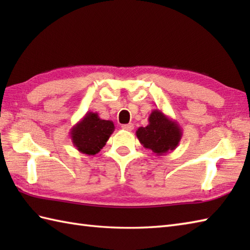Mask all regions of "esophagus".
<instances>
[{"label": "esophagus", "mask_w": 250, "mask_h": 250, "mask_svg": "<svg viewBox=\"0 0 250 250\" xmlns=\"http://www.w3.org/2000/svg\"><path fill=\"white\" fill-rule=\"evenodd\" d=\"M121 128L125 130V131H132L134 129V125L133 124H128V125H122Z\"/></svg>", "instance_id": "esophagus-1"}]
</instances>
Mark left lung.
I'll return each instance as SVG.
<instances>
[{"label":"left lung","instance_id":"obj_1","mask_svg":"<svg viewBox=\"0 0 250 250\" xmlns=\"http://www.w3.org/2000/svg\"><path fill=\"white\" fill-rule=\"evenodd\" d=\"M148 122L146 126H140L136 130L137 139L145 148L157 156H164L178 146L183 131L177 121L160 109H153L148 117Z\"/></svg>","mask_w":250,"mask_h":250}]
</instances>
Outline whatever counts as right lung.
Wrapping results in <instances>:
<instances>
[{"instance_id":"right-lung-1","label":"right lung","mask_w":250,"mask_h":250,"mask_svg":"<svg viewBox=\"0 0 250 250\" xmlns=\"http://www.w3.org/2000/svg\"><path fill=\"white\" fill-rule=\"evenodd\" d=\"M115 131L114 122L101 119L98 113L88 111L70 131L73 145L84 155L93 156L102 149Z\"/></svg>"}]
</instances>
